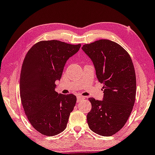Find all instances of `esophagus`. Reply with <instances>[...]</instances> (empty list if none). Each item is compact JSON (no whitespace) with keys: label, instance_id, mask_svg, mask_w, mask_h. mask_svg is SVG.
Here are the masks:
<instances>
[{"label":"esophagus","instance_id":"1","mask_svg":"<svg viewBox=\"0 0 155 155\" xmlns=\"http://www.w3.org/2000/svg\"><path fill=\"white\" fill-rule=\"evenodd\" d=\"M82 99H85V97H83V96H78V97H77V103H79L80 101L82 100Z\"/></svg>","mask_w":155,"mask_h":155}]
</instances>
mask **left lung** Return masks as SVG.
<instances>
[{
    "mask_svg": "<svg viewBox=\"0 0 155 155\" xmlns=\"http://www.w3.org/2000/svg\"><path fill=\"white\" fill-rule=\"evenodd\" d=\"M99 81L104 84L102 101L89 98L91 109L87 114L90 130L101 136L116 134L128 120L136 97V75L128 52L107 39L84 44Z\"/></svg>",
    "mask_w": 155,
    "mask_h": 155,
    "instance_id": "obj_1",
    "label": "left lung"
}]
</instances>
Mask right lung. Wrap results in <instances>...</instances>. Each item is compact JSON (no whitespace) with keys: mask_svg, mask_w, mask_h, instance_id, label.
Returning <instances> with one entry per match:
<instances>
[{"mask_svg":"<svg viewBox=\"0 0 155 155\" xmlns=\"http://www.w3.org/2000/svg\"><path fill=\"white\" fill-rule=\"evenodd\" d=\"M81 44L58 40L35 44L25 55L20 76V96L25 114L33 127L46 136L62 132L76 102L75 95L55 91L66 61Z\"/></svg>","mask_w":155,"mask_h":155,"instance_id":"add662e5","label":"right lung"}]
</instances>
